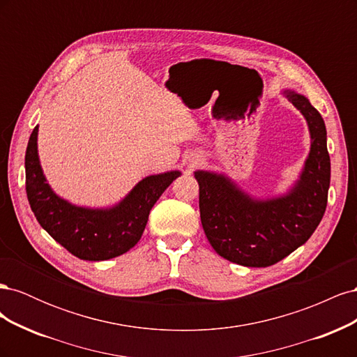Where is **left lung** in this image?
<instances>
[{
    "label": "left lung",
    "mask_w": 357,
    "mask_h": 357,
    "mask_svg": "<svg viewBox=\"0 0 357 357\" xmlns=\"http://www.w3.org/2000/svg\"><path fill=\"white\" fill-rule=\"evenodd\" d=\"M284 93L305 117L311 135L304 169L286 195L255 199L223 174L195 171L204 232L215 253L243 266L282 261L308 241L326 210L331 158L325 122L304 95Z\"/></svg>",
    "instance_id": "1"
}]
</instances>
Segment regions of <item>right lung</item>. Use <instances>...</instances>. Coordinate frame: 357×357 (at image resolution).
<instances>
[{
    "mask_svg": "<svg viewBox=\"0 0 357 357\" xmlns=\"http://www.w3.org/2000/svg\"><path fill=\"white\" fill-rule=\"evenodd\" d=\"M38 126L32 131L26 155V197L41 228L83 261H107L126 253L144 232L150 210L181 172L149 176L112 208H84L58 197L46 181L38 160Z\"/></svg>",
    "mask_w": 357,
    "mask_h": 357,
    "instance_id": "right-lung-1",
    "label": "right lung"
}]
</instances>
